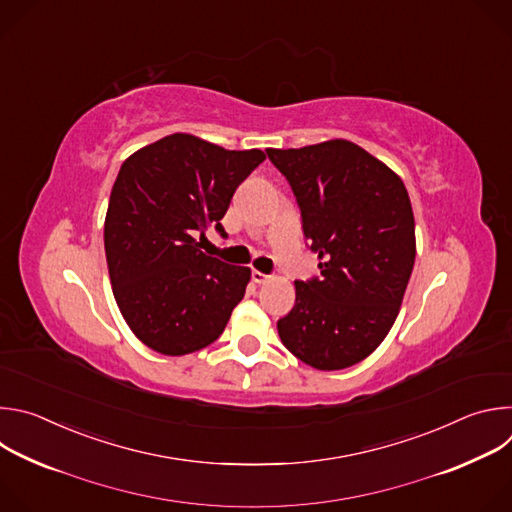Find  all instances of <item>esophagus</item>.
<instances>
[{
  "instance_id": "34e87169",
  "label": "esophagus",
  "mask_w": 512,
  "mask_h": 512,
  "mask_svg": "<svg viewBox=\"0 0 512 512\" xmlns=\"http://www.w3.org/2000/svg\"><path fill=\"white\" fill-rule=\"evenodd\" d=\"M251 279H253L255 283H265V281L269 279V275H265V273H261V271L253 269V271H251Z\"/></svg>"
}]
</instances>
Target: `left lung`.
Listing matches in <instances>:
<instances>
[{"instance_id": "1", "label": "left lung", "mask_w": 512, "mask_h": 512, "mask_svg": "<svg viewBox=\"0 0 512 512\" xmlns=\"http://www.w3.org/2000/svg\"><path fill=\"white\" fill-rule=\"evenodd\" d=\"M302 212L320 277L296 281L277 322L283 346L318 371L367 358L389 334L415 263V221L403 180L346 139L265 150Z\"/></svg>"}]
</instances>
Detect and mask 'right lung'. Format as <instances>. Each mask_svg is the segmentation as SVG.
I'll return each instance as SVG.
<instances>
[{"instance_id": "right-lung-1", "label": "right lung", "mask_w": 512, "mask_h": 512, "mask_svg": "<svg viewBox=\"0 0 512 512\" xmlns=\"http://www.w3.org/2000/svg\"><path fill=\"white\" fill-rule=\"evenodd\" d=\"M265 160L261 150H225L172 133L129 156L105 216V255L115 302L152 350L182 356L223 334L251 279L249 267L200 251L239 184Z\"/></svg>"}]
</instances>
